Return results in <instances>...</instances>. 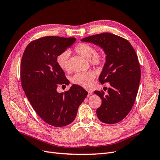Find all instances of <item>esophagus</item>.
I'll list each match as a JSON object with an SVG mask.
<instances>
[{
	"instance_id": "1",
	"label": "esophagus",
	"mask_w": 160,
	"mask_h": 160,
	"mask_svg": "<svg viewBox=\"0 0 160 160\" xmlns=\"http://www.w3.org/2000/svg\"><path fill=\"white\" fill-rule=\"evenodd\" d=\"M87 91H88V98H89V97H91V95L92 94H93V91H92L91 90H87Z\"/></svg>"
}]
</instances>
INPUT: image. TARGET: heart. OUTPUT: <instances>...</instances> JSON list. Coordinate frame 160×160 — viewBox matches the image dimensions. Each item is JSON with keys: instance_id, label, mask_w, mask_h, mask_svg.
Segmentation results:
<instances>
[{"instance_id": "b5f03b06", "label": "heart", "mask_w": 160, "mask_h": 160, "mask_svg": "<svg viewBox=\"0 0 160 160\" xmlns=\"http://www.w3.org/2000/svg\"><path fill=\"white\" fill-rule=\"evenodd\" d=\"M75 51L77 54L89 59L91 66L95 68H99L104 63L105 60V53L103 51H95V47L88 43L81 42L75 47ZM70 52L66 50L61 52L56 57V62L60 68L63 71H68L69 58ZM95 78V75L92 72H78L72 76L71 82L73 84L83 88H89Z\"/></svg>"}]
</instances>
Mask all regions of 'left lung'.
<instances>
[{
	"instance_id": "1",
	"label": "left lung",
	"mask_w": 160,
	"mask_h": 160,
	"mask_svg": "<svg viewBox=\"0 0 160 160\" xmlns=\"http://www.w3.org/2000/svg\"><path fill=\"white\" fill-rule=\"evenodd\" d=\"M81 41L100 46L107 55L99 81L101 84L109 82L111 87L107 95L103 91H94L102 101L97 115L105 123H118L130 112L138 94L141 69L136 52L127 39L109 32L85 37Z\"/></svg>"
}]
</instances>
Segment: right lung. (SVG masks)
I'll use <instances>...</instances> for the list:
<instances>
[{
  "label": "right lung",
  "instance_id": "add662e5",
  "mask_svg": "<svg viewBox=\"0 0 160 160\" xmlns=\"http://www.w3.org/2000/svg\"><path fill=\"white\" fill-rule=\"evenodd\" d=\"M75 40V37H43L29 42L22 57V88L38 115L54 127L73 122L79 106L88 94L77 85L64 93L57 91L58 85L67 84V79L56 57Z\"/></svg>",
  "mask_w": 160,
  "mask_h": 160
}]
</instances>
